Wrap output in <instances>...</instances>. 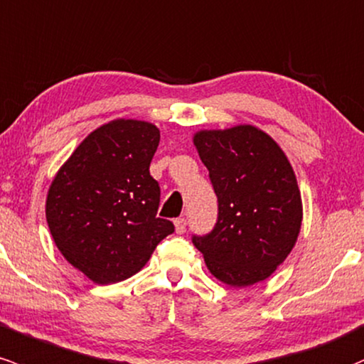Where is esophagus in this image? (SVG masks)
I'll use <instances>...</instances> for the list:
<instances>
[{
	"label": "esophagus",
	"mask_w": 364,
	"mask_h": 364,
	"mask_svg": "<svg viewBox=\"0 0 364 364\" xmlns=\"http://www.w3.org/2000/svg\"><path fill=\"white\" fill-rule=\"evenodd\" d=\"M185 228H186V219H185V218L174 219V230H176V233H183V231H185Z\"/></svg>",
	"instance_id": "1"
}]
</instances>
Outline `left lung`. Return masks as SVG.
Here are the masks:
<instances>
[{
	"instance_id": "left-lung-1",
	"label": "left lung",
	"mask_w": 364,
	"mask_h": 364,
	"mask_svg": "<svg viewBox=\"0 0 364 364\" xmlns=\"http://www.w3.org/2000/svg\"><path fill=\"white\" fill-rule=\"evenodd\" d=\"M193 145L219 203L214 230L193 237L207 269L238 289L269 278L301 233L302 198L292 164L252 124L200 129Z\"/></svg>"
}]
</instances>
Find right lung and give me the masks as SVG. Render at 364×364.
Returning <instances> with one entry per match:
<instances>
[{"label": "right lung", "mask_w": 364, "mask_h": 364, "mask_svg": "<svg viewBox=\"0 0 364 364\" xmlns=\"http://www.w3.org/2000/svg\"><path fill=\"white\" fill-rule=\"evenodd\" d=\"M155 124L114 119L91 131L55 174L46 221L60 254L98 285L136 274L174 231L157 218L161 188L150 162Z\"/></svg>", "instance_id": "add662e5"}]
</instances>
